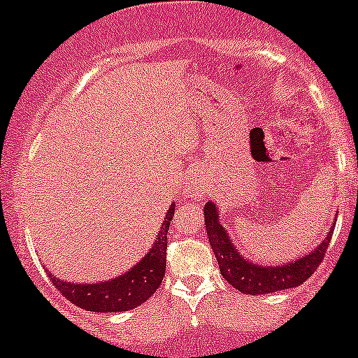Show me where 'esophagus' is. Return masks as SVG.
Masks as SVG:
<instances>
[{"mask_svg":"<svg viewBox=\"0 0 358 358\" xmlns=\"http://www.w3.org/2000/svg\"><path fill=\"white\" fill-rule=\"evenodd\" d=\"M188 193H190L192 196H203L205 190H203L202 183H200V182H193L190 187H188Z\"/></svg>","mask_w":358,"mask_h":358,"instance_id":"34e87169","label":"esophagus"}]
</instances>
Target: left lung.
<instances>
[{"label":"left lung","instance_id":"1","mask_svg":"<svg viewBox=\"0 0 358 358\" xmlns=\"http://www.w3.org/2000/svg\"><path fill=\"white\" fill-rule=\"evenodd\" d=\"M203 213L208 242H210L213 254H215L217 262H219L220 274L229 285L239 289L241 293L252 294V296L276 293V291L289 289V287L303 285L322 264L335 229L331 225L330 232H328L323 242H320L318 248L311 250L308 256L291 262V264L256 266L252 262L245 261L236 250V245L229 239V234L225 232V229L222 227L219 222V212H217L215 203L207 202Z\"/></svg>","mask_w":358,"mask_h":358}]
</instances>
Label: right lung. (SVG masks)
<instances>
[{"mask_svg": "<svg viewBox=\"0 0 358 358\" xmlns=\"http://www.w3.org/2000/svg\"><path fill=\"white\" fill-rule=\"evenodd\" d=\"M175 215V205L168 208L165 222L153 248L133 269L122 276L97 285H76L48 273L52 285L76 306L96 313H116L133 310L153 296L166 271V234Z\"/></svg>", "mask_w": 358, "mask_h": 358, "instance_id": "right-lung-1", "label": "right lung"}]
</instances>
